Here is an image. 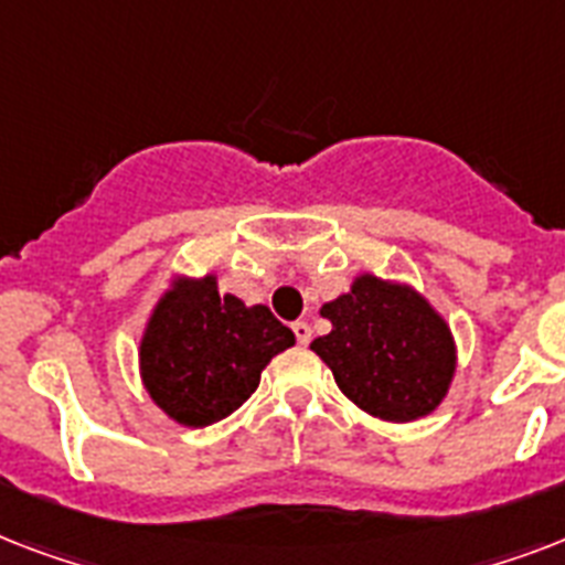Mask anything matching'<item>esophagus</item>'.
Masks as SVG:
<instances>
[{
  "mask_svg": "<svg viewBox=\"0 0 565 565\" xmlns=\"http://www.w3.org/2000/svg\"><path fill=\"white\" fill-rule=\"evenodd\" d=\"M292 334H296V340H299L301 345H308L310 337H313V331H310V326L305 322V319H299V322H292Z\"/></svg>",
  "mask_w": 565,
  "mask_h": 565,
  "instance_id": "obj_1",
  "label": "esophagus"
}]
</instances>
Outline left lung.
<instances>
[{
    "label": "left lung",
    "mask_w": 565,
    "mask_h": 565,
    "mask_svg": "<svg viewBox=\"0 0 565 565\" xmlns=\"http://www.w3.org/2000/svg\"><path fill=\"white\" fill-rule=\"evenodd\" d=\"M319 313L331 331L310 349L349 402L384 422H416L443 404L455 381L457 343L416 287L361 273Z\"/></svg>",
    "instance_id": "left-lung-1"
}]
</instances>
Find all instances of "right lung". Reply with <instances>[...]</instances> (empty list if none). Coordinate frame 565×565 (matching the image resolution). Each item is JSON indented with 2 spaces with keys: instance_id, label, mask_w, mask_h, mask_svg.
Returning a JSON list of instances; mask_svg holds the SVG:
<instances>
[{
  "instance_id": "add662e5",
  "label": "right lung",
  "mask_w": 565,
  "mask_h": 565,
  "mask_svg": "<svg viewBox=\"0 0 565 565\" xmlns=\"http://www.w3.org/2000/svg\"><path fill=\"white\" fill-rule=\"evenodd\" d=\"M296 334L237 296H220L216 275H175L140 334V381L172 422L207 428L255 393L275 354Z\"/></svg>"
}]
</instances>
